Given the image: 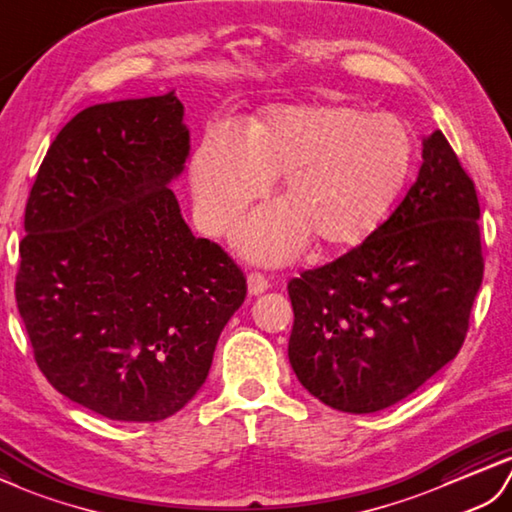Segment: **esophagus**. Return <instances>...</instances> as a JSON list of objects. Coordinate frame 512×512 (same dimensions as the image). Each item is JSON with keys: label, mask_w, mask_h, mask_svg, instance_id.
<instances>
[{"label": "esophagus", "mask_w": 512, "mask_h": 512, "mask_svg": "<svg viewBox=\"0 0 512 512\" xmlns=\"http://www.w3.org/2000/svg\"><path fill=\"white\" fill-rule=\"evenodd\" d=\"M269 289V280L260 274V271H252V274L247 276V291L249 295H260Z\"/></svg>", "instance_id": "esophagus-1"}]
</instances>
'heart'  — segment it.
I'll return each mask as SVG.
<instances>
[{
  "label": "heart",
  "mask_w": 512,
  "mask_h": 512,
  "mask_svg": "<svg viewBox=\"0 0 512 512\" xmlns=\"http://www.w3.org/2000/svg\"><path fill=\"white\" fill-rule=\"evenodd\" d=\"M414 138L394 113L355 107L280 105L245 135L210 129L190 166L201 225L223 234L282 175L287 203L254 212L236 243L260 263H285L315 234L331 247L368 238L403 188Z\"/></svg>",
  "instance_id": "obj_1"
}]
</instances>
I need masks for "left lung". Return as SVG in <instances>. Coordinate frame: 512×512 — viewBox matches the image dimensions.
I'll use <instances>...</instances> for the list:
<instances>
[{"label":"left lung","instance_id":"8db88e82","mask_svg":"<svg viewBox=\"0 0 512 512\" xmlns=\"http://www.w3.org/2000/svg\"><path fill=\"white\" fill-rule=\"evenodd\" d=\"M480 203L440 131L390 219L324 267L289 280V361L315 399L372 414L458 355L484 276Z\"/></svg>","mask_w":512,"mask_h":512}]
</instances>
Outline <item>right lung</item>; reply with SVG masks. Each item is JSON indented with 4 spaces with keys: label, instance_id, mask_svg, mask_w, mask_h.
I'll use <instances>...</instances> for the list:
<instances>
[{
    "label": "right lung",
    "instance_id": "add662e5",
    "mask_svg": "<svg viewBox=\"0 0 512 512\" xmlns=\"http://www.w3.org/2000/svg\"><path fill=\"white\" fill-rule=\"evenodd\" d=\"M190 153L175 92L87 107L26 203L15 298L52 388L100 416L155 423L206 381L241 267L197 238L170 181Z\"/></svg>",
    "mask_w": 512,
    "mask_h": 512
}]
</instances>
